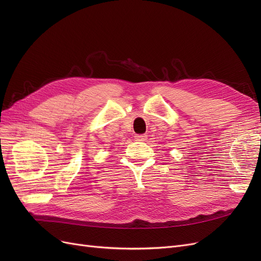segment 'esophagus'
Instances as JSON below:
<instances>
[{"mask_svg": "<svg viewBox=\"0 0 261 261\" xmlns=\"http://www.w3.org/2000/svg\"><path fill=\"white\" fill-rule=\"evenodd\" d=\"M147 136L145 135V134H137V135H135V139L138 140V141H144L146 140Z\"/></svg>", "mask_w": 261, "mask_h": 261, "instance_id": "1", "label": "esophagus"}]
</instances>
